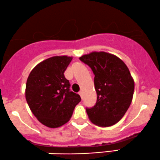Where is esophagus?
<instances>
[{
  "label": "esophagus",
  "mask_w": 160,
  "mask_h": 160,
  "mask_svg": "<svg viewBox=\"0 0 160 160\" xmlns=\"http://www.w3.org/2000/svg\"><path fill=\"white\" fill-rule=\"evenodd\" d=\"M79 94H80V97H81V99H83V92H81V91H80V92H79Z\"/></svg>",
  "instance_id": "esophagus-1"
}]
</instances>
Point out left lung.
I'll return each instance as SVG.
<instances>
[{
  "instance_id": "left-lung-1",
  "label": "left lung",
  "mask_w": 160,
  "mask_h": 160,
  "mask_svg": "<svg viewBox=\"0 0 160 160\" xmlns=\"http://www.w3.org/2000/svg\"><path fill=\"white\" fill-rule=\"evenodd\" d=\"M80 60L93 72L96 105L87 108L90 122L99 127L114 125L122 118L133 99L134 81L128 68L115 54L92 52Z\"/></svg>"
}]
</instances>
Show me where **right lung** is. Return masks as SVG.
Instances as JSON below:
<instances>
[{"mask_svg": "<svg viewBox=\"0 0 160 160\" xmlns=\"http://www.w3.org/2000/svg\"><path fill=\"white\" fill-rule=\"evenodd\" d=\"M73 57L54 56L32 70L26 86V99L38 121L55 128L69 122L80 96L70 91L64 71Z\"/></svg>", "mask_w": 160, "mask_h": 160, "instance_id": "right-lung-1", "label": "right lung"}]
</instances>
